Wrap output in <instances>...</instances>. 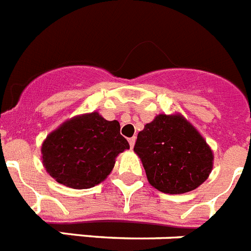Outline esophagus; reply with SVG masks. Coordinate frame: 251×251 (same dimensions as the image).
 I'll return each mask as SVG.
<instances>
[{"instance_id": "esophagus-1", "label": "esophagus", "mask_w": 251, "mask_h": 251, "mask_svg": "<svg viewBox=\"0 0 251 251\" xmlns=\"http://www.w3.org/2000/svg\"><path fill=\"white\" fill-rule=\"evenodd\" d=\"M135 140H136L135 136H132V138L129 139V144H130V147H131V148H134V144H135Z\"/></svg>"}]
</instances>
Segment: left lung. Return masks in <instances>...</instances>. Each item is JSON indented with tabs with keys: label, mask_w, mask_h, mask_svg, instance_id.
<instances>
[{
	"label": "left lung",
	"mask_w": 251,
	"mask_h": 251,
	"mask_svg": "<svg viewBox=\"0 0 251 251\" xmlns=\"http://www.w3.org/2000/svg\"><path fill=\"white\" fill-rule=\"evenodd\" d=\"M136 154L149 184L166 194L197 189L209 176L213 153L203 136L180 115H158L138 134Z\"/></svg>",
	"instance_id": "8db88e82"
}]
</instances>
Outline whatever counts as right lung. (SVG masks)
<instances>
[{
    "label": "right lung",
    "instance_id": "obj_1",
    "mask_svg": "<svg viewBox=\"0 0 251 251\" xmlns=\"http://www.w3.org/2000/svg\"><path fill=\"white\" fill-rule=\"evenodd\" d=\"M130 145L119 121L98 112L77 116L50 132L42 145L43 165L50 177L73 189H89L112 171L116 157Z\"/></svg>",
    "mask_w": 251,
    "mask_h": 251
}]
</instances>
